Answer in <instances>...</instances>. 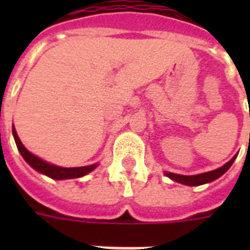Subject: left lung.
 <instances>
[{
  "mask_svg": "<svg viewBox=\"0 0 250 250\" xmlns=\"http://www.w3.org/2000/svg\"><path fill=\"white\" fill-rule=\"evenodd\" d=\"M236 156L233 157L232 160L227 162L226 165H223L222 167L217 168V170L210 171V172H204V174L198 175H192V176H187V175H179V174H172V172H166V176H168L170 179L175 180V182L182 183V184H186V186H201V184H205V183H210L218 179L219 176L225 174L226 171L229 170L231 165L233 164Z\"/></svg>",
  "mask_w": 250,
  "mask_h": 250,
  "instance_id": "8db88e82",
  "label": "left lung"
}]
</instances>
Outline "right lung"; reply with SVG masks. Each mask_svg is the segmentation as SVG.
Here are the masks:
<instances>
[{"label": "right lung", "instance_id": "obj_1", "mask_svg": "<svg viewBox=\"0 0 250 250\" xmlns=\"http://www.w3.org/2000/svg\"><path fill=\"white\" fill-rule=\"evenodd\" d=\"M13 135L14 140L17 143L18 150L21 152V157L24 158L25 162L31 167H33L35 170L41 172V174L46 175L49 178L56 179V180H62V179H74V178H80L84 176L90 171H93L97 165H90V166H84V167H60L54 166V165L46 164L45 161L40 160L39 157L33 156L32 153H29L27 149L23 146V144L19 140V137L17 135V131L13 127Z\"/></svg>", "mask_w": 250, "mask_h": 250}]
</instances>
